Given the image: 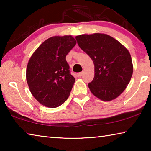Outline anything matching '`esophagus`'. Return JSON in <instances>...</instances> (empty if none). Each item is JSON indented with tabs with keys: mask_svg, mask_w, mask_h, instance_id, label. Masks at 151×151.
Instances as JSON below:
<instances>
[{
	"mask_svg": "<svg viewBox=\"0 0 151 151\" xmlns=\"http://www.w3.org/2000/svg\"><path fill=\"white\" fill-rule=\"evenodd\" d=\"M83 72H81V73H77L76 74V76H78V77H81L82 76H83Z\"/></svg>",
	"mask_w": 151,
	"mask_h": 151,
	"instance_id": "obj_1",
	"label": "esophagus"
}]
</instances>
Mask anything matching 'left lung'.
<instances>
[{"label": "left lung", "instance_id": "1", "mask_svg": "<svg viewBox=\"0 0 151 151\" xmlns=\"http://www.w3.org/2000/svg\"><path fill=\"white\" fill-rule=\"evenodd\" d=\"M75 38L94 63V77L88 84L91 93L103 101L117 98L129 85L133 72L129 50L113 37L103 33Z\"/></svg>", "mask_w": 151, "mask_h": 151}]
</instances>
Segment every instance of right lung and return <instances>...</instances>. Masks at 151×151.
Instances as JSON below:
<instances>
[{
    "instance_id": "right-lung-1",
    "label": "right lung",
    "mask_w": 151,
    "mask_h": 151,
    "mask_svg": "<svg viewBox=\"0 0 151 151\" xmlns=\"http://www.w3.org/2000/svg\"><path fill=\"white\" fill-rule=\"evenodd\" d=\"M76 41L71 35L55 36L37 48L28 63L29 90L39 103L56 108L67 100L75 78L70 74L66 56Z\"/></svg>"
}]
</instances>
